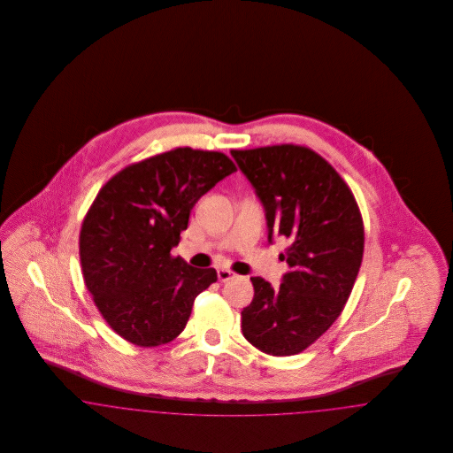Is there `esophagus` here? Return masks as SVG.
Instances as JSON below:
<instances>
[{
	"label": "esophagus",
	"mask_w": 453,
	"mask_h": 453,
	"mask_svg": "<svg viewBox=\"0 0 453 453\" xmlns=\"http://www.w3.org/2000/svg\"><path fill=\"white\" fill-rule=\"evenodd\" d=\"M234 277V273L231 270H226V268H219L217 270V279L220 281L231 280Z\"/></svg>",
	"instance_id": "esophagus-1"
}]
</instances>
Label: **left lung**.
<instances>
[{"label":"left lung","instance_id":"8db88e82","mask_svg":"<svg viewBox=\"0 0 453 453\" xmlns=\"http://www.w3.org/2000/svg\"><path fill=\"white\" fill-rule=\"evenodd\" d=\"M253 185L268 242L285 237L288 265L275 290L253 277L255 297L242 309L244 338L273 357L297 355L338 319L364 257V222L343 178L307 148L281 144L231 151Z\"/></svg>","mask_w":453,"mask_h":453}]
</instances>
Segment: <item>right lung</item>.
Instances as JSON below:
<instances>
[{
	"mask_svg": "<svg viewBox=\"0 0 453 453\" xmlns=\"http://www.w3.org/2000/svg\"><path fill=\"white\" fill-rule=\"evenodd\" d=\"M234 172L222 152L178 148L130 165L96 195L81 226V270L104 319L124 340L165 345L185 329L195 297L217 272L170 251L200 196Z\"/></svg>",
	"mask_w": 453,
	"mask_h": 453,
	"instance_id": "obj_1",
	"label": "right lung"
}]
</instances>
